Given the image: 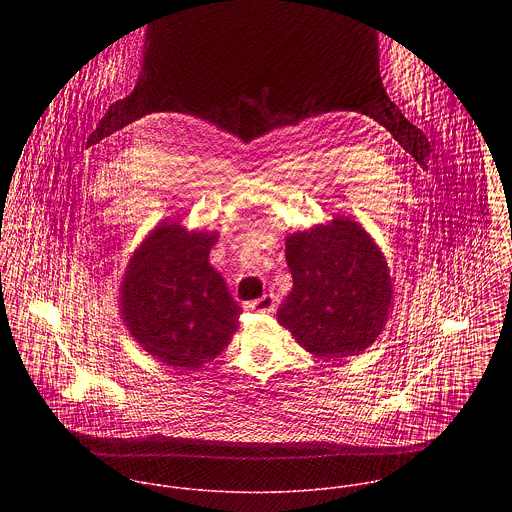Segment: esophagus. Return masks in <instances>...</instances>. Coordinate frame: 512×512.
<instances>
[{
	"instance_id": "1",
	"label": "esophagus",
	"mask_w": 512,
	"mask_h": 512,
	"mask_svg": "<svg viewBox=\"0 0 512 512\" xmlns=\"http://www.w3.org/2000/svg\"><path fill=\"white\" fill-rule=\"evenodd\" d=\"M248 307L254 309V311H258V313H274V309H276V297H274L272 293L262 295L260 299L252 301Z\"/></svg>"
}]
</instances>
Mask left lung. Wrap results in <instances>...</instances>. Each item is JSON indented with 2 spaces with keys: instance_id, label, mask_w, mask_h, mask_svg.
Wrapping results in <instances>:
<instances>
[{
  "instance_id": "1",
  "label": "left lung",
  "mask_w": 512,
  "mask_h": 512,
  "mask_svg": "<svg viewBox=\"0 0 512 512\" xmlns=\"http://www.w3.org/2000/svg\"><path fill=\"white\" fill-rule=\"evenodd\" d=\"M293 288L278 323L311 355L341 361L382 333L392 307L386 256L363 224L333 217L286 238Z\"/></svg>"
}]
</instances>
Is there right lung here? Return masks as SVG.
Returning a JSON list of instances; mask_svg holds the SVG:
<instances>
[{
	"mask_svg": "<svg viewBox=\"0 0 512 512\" xmlns=\"http://www.w3.org/2000/svg\"><path fill=\"white\" fill-rule=\"evenodd\" d=\"M219 232L165 219L134 250L120 315L134 341L163 365L197 370L217 359L238 329L232 299L209 254Z\"/></svg>",
	"mask_w": 512,
	"mask_h": 512,
	"instance_id": "right-lung-1",
	"label": "right lung"
}]
</instances>
